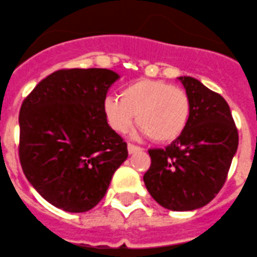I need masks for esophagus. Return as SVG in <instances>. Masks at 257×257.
Masks as SVG:
<instances>
[{
  "label": "esophagus",
  "mask_w": 257,
  "mask_h": 257,
  "mask_svg": "<svg viewBox=\"0 0 257 257\" xmlns=\"http://www.w3.org/2000/svg\"><path fill=\"white\" fill-rule=\"evenodd\" d=\"M139 151H142V148H140V147L135 146V144H128L129 154H136V152H139Z\"/></svg>",
  "instance_id": "34e87169"
}]
</instances>
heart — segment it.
<instances>
[{"label":"heart","instance_id":"1","mask_svg":"<svg viewBox=\"0 0 257 257\" xmlns=\"http://www.w3.org/2000/svg\"><path fill=\"white\" fill-rule=\"evenodd\" d=\"M103 113L115 132H128L136 115L143 133L154 142L168 143L185 132L191 114V102L181 87L163 81L139 79L124 86L120 97L105 98Z\"/></svg>","mask_w":257,"mask_h":257}]
</instances>
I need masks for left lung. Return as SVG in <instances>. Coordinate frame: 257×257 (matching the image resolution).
Here are the masks:
<instances>
[{"instance_id":"left-lung-1","label":"left lung","mask_w":257,"mask_h":257,"mask_svg":"<svg viewBox=\"0 0 257 257\" xmlns=\"http://www.w3.org/2000/svg\"><path fill=\"white\" fill-rule=\"evenodd\" d=\"M191 102L185 132L166 148L150 150L144 183L160 206L190 211L210 202L224 186L237 152L238 133L228 102L193 76H179Z\"/></svg>"}]
</instances>
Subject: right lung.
<instances>
[{"mask_svg":"<svg viewBox=\"0 0 257 257\" xmlns=\"http://www.w3.org/2000/svg\"><path fill=\"white\" fill-rule=\"evenodd\" d=\"M120 75L106 68L59 70L20 109V162L33 189L58 209L83 213L105 197L126 143L107 124L103 101Z\"/></svg>","mask_w":257,"mask_h":257,"instance_id":"obj_1","label":"right lung"}]
</instances>
